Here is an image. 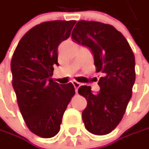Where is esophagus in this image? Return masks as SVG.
Instances as JSON below:
<instances>
[{"label":"esophagus","instance_id":"1","mask_svg":"<svg viewBox=\"0 0 149 149\" xmlns=\"http://www.w3.org/2000/svg\"><path fill=\"white\" fill-rule=\"evenodd\" d=\"M72 84L74 85V88H75V91H77L78 89H79V87L80 86V83H79V82L76 81V80H73V81H72Z\"/></svg>","mask_w":149,"mask_h":149}]
</instances>
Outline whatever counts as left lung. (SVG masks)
I'll list each match as a JSON object with an SVG mask.
<instances>
[{"label":"left lung","mask_w":149,"mask_h":149,"mask_svg":"<svg viewBox=\"0 0 149 149\" xmlns=\"http://www.w3.org/2000/svg\"><path fill=\"white\" fill-rule=\"evenodd\" d=\"M71 36L74 42L90 48L97 72L103 74L97 94L87 86L78 90L87 101L82 112L85 127L95 135L109 134L121 121L132 95L136 79L132 50L120 31L100 22L80 20Z\"/></svg>","instance_id":"8db88e82"}]
</instances>
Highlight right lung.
Returning <instances> with one entry per match:
<instances>
[{
  "label": "right lung",
  "mask_w": 149,
  "mask_h": 149,
  "mask_svg": "<svg viewBox=\"0 0 149 149\" xmlns=\"http://www.w3.org/2000/svg\"><path fill=\"white\" fill-rule=\"evenodd\" d=\"M76 21L44 22L30 29L18 42L11 61L13 86L29 131L43 138L56 136L63 115L75 93L72 83L52 79L58 47L67 40Z\"/></svg>",
  "instance_id": "add662e5"
}]
</instances>
